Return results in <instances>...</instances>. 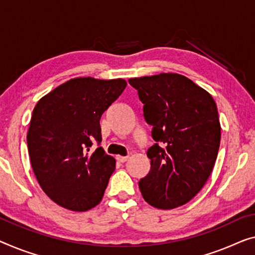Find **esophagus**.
I'll return each mask as SVG.
<instances>
[{
  "label": "esophagus",
  "mask_w": 255,
  "mask_h": 255,
  "mask_svg": "<svg viewBox=\"0 0 255 255\" xmlns=\"http://www.w3.org/2000/svg\"><path fill=\"white\" fill-rule=\"evenodd\" d=\"M117 160L119 162H126L128 160V157H123V155H117Z\"/></svg>",
  "instance_id": "34e87169"
}]
</instances>
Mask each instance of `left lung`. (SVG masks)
Instances as JSON below:
<instances>
[{
  "label": "left lung",
  "mask_w": 255,
  "mask_h": 255,
  "mask_svg": "<svg viewBox=\"0 0 255 255\" xmlns=\"http://www.w3.org/2000/svg\"><path fill=\"white\" fill-rule=\"evenodd\" d=\"M144 104L154 144L146 152L150 172L138 187L144 200L160 210L187 204L210 177L221 139L213 97L176 73L128 80Z\"/></svg>",
  "instance_id": "8db88e82"
}]
</instances>
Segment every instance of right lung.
I'll list each match as a JSON object with an SVG mask.
<instances>
[{
	"label": "right lung",
	"instance_id": "obj_1",
	"mask_svg": "<svg viewBox=\"0 0 255 255\" xmlns=\"http://www.w3.org/2000/svg\"><path fill=\"white\" fill-rule=\"evenodd\" d=\"M127 86L124 79H71L45 95L33 110L27 132L33 172L59 206L85 212L101 203L116 160L102 142L100 120Z\"/></svg>",
	"mask_w": 255,
	"mask_h": 255
}]
</instances>
